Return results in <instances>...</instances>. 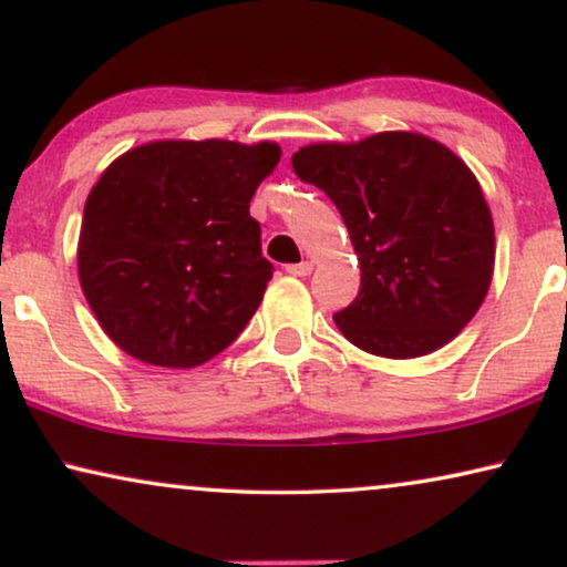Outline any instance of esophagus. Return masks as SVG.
<instances>
[{"mask_svg": "<svg viewBox=\"0 0 567 567\" xmlns=\"http://www.w3.org/2000/svg\"><path fill=\"white\" fill-rule=\"evenodd\" d=\"M286 274H291V276H309V274H312V262H309V260L291 262V266H286Z\"/></svg>", "mask_w": 567, "mask_h": 567, "instance_id": "esophagus-1", "label": "esophagus"}]
</instances>
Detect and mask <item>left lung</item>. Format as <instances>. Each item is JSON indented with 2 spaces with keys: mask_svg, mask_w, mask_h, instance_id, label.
Segmentation results:
<instances>
[{
  "mask_svg": "<svg viewBox=\"0 0 567 567\" xmlns=\"http://www.w3.org/2000/svg\"><path fill=\"white\" fill-rule=\"evenodd\" d=\"M291 167L338 206L359 255V297L332 315L340 332L384 359H415L460 336L495 262L493 216L470 167L408 131L301 146Z\"/></svg>",
  "mask_w": 567,
  "mask_h": 567,
  "instance_id": "obj_1",
  "label": "left lung"
}]
</instances>
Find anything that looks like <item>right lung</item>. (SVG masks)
Here are the masks:
<instances>
[{"instance_id":"1","label":"right lung","mask_w":567,"mask_h":567,"mask_svg":"<svg viewBox=\"0 0 567 567\" xmlns=\"http://www.w3.org/2000/svg\"><path fill=\"white\" fill-rule=\"evenodd\" d=\"M278 159L274 142H152L100 175L76 262L121 351L190 369L235 343L274 276L250 200Z\"/></svg>"}]
</instances>
